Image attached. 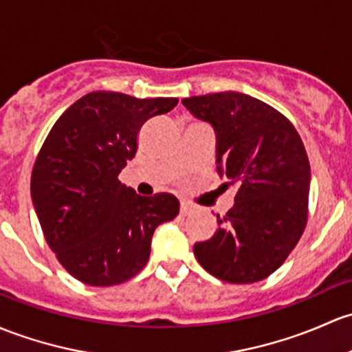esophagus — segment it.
<instances>
[{"label":"esophagus","instance_id":"esophagus-1","mask_svg":"<svg viewBox=\"0 0 352 352\" xmlns=\"http://www.w3.org/2000/svg\"><path fill=\"white\" fill-rule=\"evenodd\" d=\"M192 212H194V206L188 204V202H182V204H180V214H182V216H190Z\"/></svg>","mask_w":352,"mask_h":352}]
</instances>
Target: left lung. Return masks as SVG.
Returning a JSON list of instances; mask_svg holds the SVG:
<instances>
[{
  "label": "left lung",
  "instance_id": "8db88e82",
  "mask_svg": "<svg viewBox=\"0 0 352 352\" xmlns=\"http://www.w3.org/2000/svg\"><path fill=\"white\" fill-rule=\"evenodd\" d=\"M217 135V170L238 184L234 206L210 239L194 244L206 272L228 283L268 278L297 246L309 219L310 165L300 135L280 111L241 92L184 99Z\"/></svg>",
  "mask_w": 352,
  "mask_h": 352
}]
</instances>
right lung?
<instances>
[{
	"mask_svg": "<svg viewBox=\"0 0 352 352\" xmlns=\"http://www.w3.org/2000/svg\"><path fill=\"white\" fill-rule=\"evenodd\" d=\"M177 102L89 92L55 121L40 148L30 180L33 206L47 244L79 282L113 287L138 275L157 226L179 214L172 194L143 197L118 179L145 121Z\"/></svg>",
	"mask_w": 352,
	"mask_h": 352,
	"instance_id": "obj_1",
	"label": "right lung"
}]
</instances>
